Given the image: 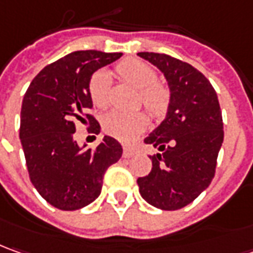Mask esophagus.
Listing matches in <instances>:
<instances>
[{
	"mask_svg": "<svg viewBox=\"0 0 253 253\" xmlns=\"http://www.w3.org/2000/svg\"><path fill=\"white\" fill-rule=\"evenodd\" d=\"M134 155V150L133 148H130V147H123V157L125 158H130V157H133Z\"/></svg>",
	"mask_w": 253,
	"mask_h": 253,
	"instance_id": "34e87169",
	"label": "esophagus"
}]
</instances>
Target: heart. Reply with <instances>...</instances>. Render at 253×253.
I'll list each match as a JSON object with an SVG mask.
<instances>
[{
	"mask_svg": "<svg viewBox=\"0 0 253 253\" xmlns=\"http://www.w3.org/2000/svg\"><path fill=\"white\" fill-rule=\"evenodd\" d=\"M118 75L126 83L138 88V98L154 116H161L169 105V91L157 84V74L147 63L127 58L116 67ZM89 96L93 105L105 109L109 105V75L99 71L92 75L89 81ZM147 123L143 112H120L112 110L103 118V130L120 141H130L138 134Z\"/></svg>",
	"mask_w": 253,
	"mask_h": 253,
	"instance_id": "heart-1",
	"label": "heart"
}]
</instances>
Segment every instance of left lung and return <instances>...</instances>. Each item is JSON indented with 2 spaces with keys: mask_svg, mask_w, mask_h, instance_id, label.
Segmentation results:
<instances>
[{
  "mask_svg": "<svg viewBox=\"0 0 253 253\" xmlns=\"http://www.w3.org/2000/svg\"><path fill=\"white\" fill-rule=\"evenodd\" d=\"M138 56L161 71L169 88V105L161 125L144 138L158 153L153 169L137 179L140 195L161 210L192 203L214 178L224 140L221 109L210 81L178 58L141 51Z\"/></svg>",
  "mask_w": 253,
  "mask_h": 253,
  "instance_id": "left-lung-1",
  "label": "left lung"
}]
</instances>
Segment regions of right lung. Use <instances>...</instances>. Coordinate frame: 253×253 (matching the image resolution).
<instances>
[{"instance_id":"add662e5","label":"right lung","mask_w":253,"mask_h":253,"mask_svg":"<svg viewBox=\"0 0 253 253\" xmlns=\"http://www.w3.org/2000/svg\"><path fill=\"white\" fill-rule=\"evenodd\" d=\"M122 57V53L78 50L44 67L33 78L21 109L19 138L33 186L47 203L60 210H78L100 195L103 175L118 162L123 148L105 135L96 148L80 147L75 125L99 123L88 115L92 108V74Z\"/></svg>"}]
</instances>
